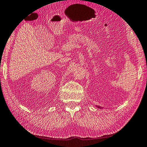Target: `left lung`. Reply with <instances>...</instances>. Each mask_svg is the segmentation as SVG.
I'll use <instances>...</instances> for the list:
<instances>
[{
    "mask_svg": "<svg viewBox=\"0 0 147 147\" xmlns=\"http://www.w3.org/2000/svg\"><path fill=\"white\" fill-rule=\"evenodd\" d=\"M98 107V108H100V107Z\"/></svg>",
    "mask_w": 147,
    "mask_h": 147,
    "instance_id": "left-lung-1",
    "label": "left lung"
}]
</instances>
